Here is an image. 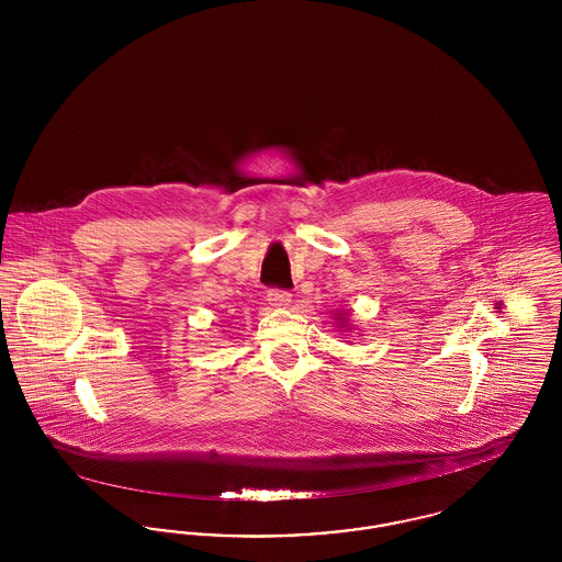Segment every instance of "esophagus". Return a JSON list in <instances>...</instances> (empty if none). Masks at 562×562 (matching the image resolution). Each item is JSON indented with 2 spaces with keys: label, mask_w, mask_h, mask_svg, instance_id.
I'll return each mask as SVG.
<instances>
[{
  "label": "esophagus",
  "mask_w": 562,
  "mask_h": 562,
  "mask_svg": "<svg viewBox=\"0 0 562 562\" xmlns=\"http://www.w3.org/2000/svg\"><path fill=\"white\" fill-rule=\"evenodd\" d=\"M267 302L276 307H286L291 303V293L284 289H269L267 291Z\"/></svg>",
  "instance_id": "obj_1"
}]
</instances>
